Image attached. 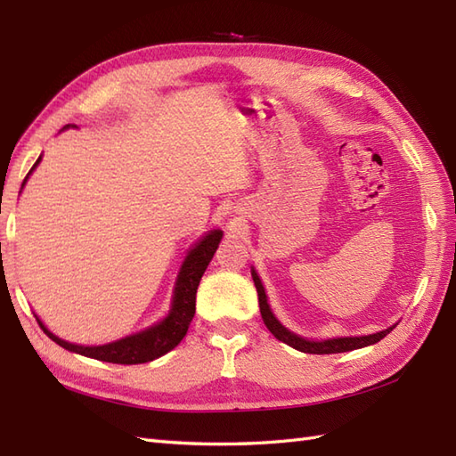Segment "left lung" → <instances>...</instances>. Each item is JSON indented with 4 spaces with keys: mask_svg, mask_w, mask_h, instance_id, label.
I'll use <instances>...</instances> for the list:
<instances>
[{
    "mask_svg": "<svg viewBox=\"0 0 456 456\" xmlns=\"http://www.w3.org/2000/svg\"><path fill=\"white\" fill-rule=\"evenodd\" d=\"M253 280H255V286H256V292H258V305H260V315H263V322L268 327V331L273 333L278 341H282L289 346H294L296 351H302V353H309V354H333V353H346V351H354V348H362L368 345H374L388 335L394 327L386 329V331L380 333H374V335H364V337H343V338H329V341H305V338L297 337L294 333H289L286 327L280 325L278 319L273 315L266 302V294H265V288L260 284V280L256 276V273L253 270Z\"/></svg>",
    "mask_w": 456,
    "mask_h": 456,
    "instance_id": "8db88e82",
    "label": "left lung"
}]
</instances>
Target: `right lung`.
Returning a JSON list of instances; mask_svg holds the SVG:
<instances>
[{"label":"right lung","mask_w":456,"mask_h":456,"mask_svg":"<svg viewBox=\"0 0 456 456\" xmlns=\"http://www.w3.org/2000/svg\"><path fill=\"white\" fill-rule=\"evenodd\" d=\"M38 160L35 162V167L38 164ZM219 240H221V231H211L208 237H203L200 240L196 248L190 250V255L186 256V260H183L182 270H180L176 292H174L172 312L168 314L167 319H164V322L147 329V331L125 337L121 341H115L110 345L82 346V345H72V343L62 341V338H58L51 331H46V327L41 322H38V325L43 327V331L51 337L56 345H61L62 348H68V351L72 353L98 358V361L113 362V364H142V362L154 361V358L172 351V348L176 346L183 337H186L193 314H196V292H198L200 280L203 273H206L208 265L211 263Z\"/></svg>","instance_id":"right-lung-1"}]
</instances>
